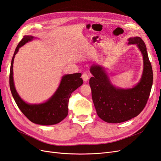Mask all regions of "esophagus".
<instances>
[{
    "mask_svg": "<svg viewBox=\"0 0 161 161\" xmlns=\"http://www.w3.org/2000/svg\"><path fill=\"white\" fill-rule=\"evenodd\" d=\"M82 80H83L85 82H86L87 80H89V76H88V75L86 74V73H83V74H82Z\"/></svg>",
    "mask_w": 161,
    "mask_h": 161,
    "instance_id": "1",
    "label": "esophagus"
}]
</instances>
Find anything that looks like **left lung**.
Wrapping results in <instances>:
<instances>
[{"label": "left lung", "mask_w": 161, "mask_h": 161, "mask_svg": "<svg viewBox=\"0 0 161 161\" xmlns=\"http://www.w3.org/2000/svg\"><path fill=\"white\" fill-rule=\"evenodd\" d=\"M128 44H136L143 56V72L139 82L132 88L116 87L104 67L92 64L89 85L97 114L106 122L118 124L134 118L143 110L149 98L153 82V69L147 47L140 37L128 39Z\"/></svg>", "instance_id": "left-lung-1"}]
</instances>
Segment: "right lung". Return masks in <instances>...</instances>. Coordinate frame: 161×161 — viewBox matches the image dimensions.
I'll return each mask as SVG.
<instances>
[{"label":"right lung","mask_w":161,"mask_h":161,"mask_svg":"<svg viewBox=\"0 0 161 161\" xmlns=\"http://www.w3.org/2000/svg\"><path fill=\"white\" fill-rule=\"evenodd\" d=\"M36 37L25 36L19 43L11 60L9 85L13 99L22 113L31 122L43 125H54L60 122L68 115L69 101L73 91L80 86L83 81L81 73L65 75L62 77L59 86L53 95L46 102L38 104L27 103L19 96L15 89L13 80V62L19 49L26 43L32 41Z\"/></svg>","instance_id":"1"}]
</instances>
